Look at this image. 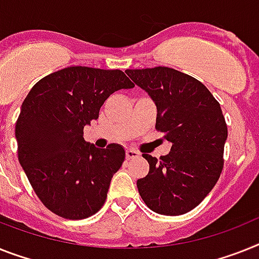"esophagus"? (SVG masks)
<instances>
[{
    "mask_svg": "<svg viewBox=\"0 0 259 259\" xmlns=\"http://www.w3.org/2000/svg\"><path fill=\"white\" fill-rule=\"evenodd\" d=\"M141 154L138 153V151H136V150L133 149H127L126 150V158L127 159H136V158H140Z\"/></svg>",
    "mask_w": 259,
    "mask_h": 259,
    "instance_id": "1",
    "label": "esophagus"
}]
</instances>
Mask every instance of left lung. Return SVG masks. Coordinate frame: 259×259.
I'll use <instances>...</instances> for the list:
<instances>
[{
  "instance_id": "1",
  "label": "left lung",
  "mask_w": 259,
  "mask_h": 259,
  "mask_svg": "<svg viewBox=\"0 0 259 259\" xmlns=\"http://www.w3.org/2000/svg\"><path fill=\"white\" fill-rule=\"evenodd\" d=\"M156 106V129L171 151L156 159L149 154L146 177L137 180L138 192L151 210L178 216L197 207L223 171L228 127L220 104L195 77L168 67L126 69Z\"/></svg>"
}]
</instances>
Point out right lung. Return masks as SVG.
<instances>
[{"mask_svg":"<svg viewBox=\"0 0 259 259\" xmlns=\"http://www.w3.org/2000/svg\"><path fill=\"white\" fill-rule=\"evenodd\" d=\"M134 84L119 69L67 67L46 76L26 96L15 138L18 159L46 207L69 220L92 216L105 203L110 180L125 160V149H97L82 129L119 89Z\"/></svg>","mask_w":259,"mask_h":259,"instance_id":"1","label":"right lung"}]
</instances>
